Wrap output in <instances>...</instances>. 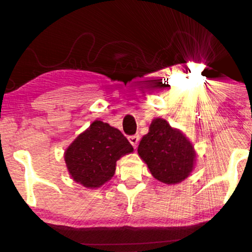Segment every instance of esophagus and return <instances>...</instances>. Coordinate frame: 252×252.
<instances>
[{
    "mask_svg": "<svg viewBox=\"0 0 252 252\" xmlns=\"http://www.w3.org/2000/svg\"><path fill=\"white\" fill-rule=\"evenodd\" d=\"M139 140H140L139 134L130 135V136H129V141H130V143L132 144V147H133V148H136V146H138Z\"/></svg>",
    "mask_w": 252,
    "mask_h": 252,
    "instance_id": "34e87169",
    "label": "esophagus"
}]
</instances>
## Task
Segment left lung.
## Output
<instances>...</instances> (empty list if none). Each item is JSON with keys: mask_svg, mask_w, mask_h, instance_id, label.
<instances>
[{"mask_svg": "<svg viewBox=\"0 0 252 252\" xmlns=\"http://www.w3.org/2000/svg\"><path fill=\"white\" fill-rule=\"evenodd\" d=\"M138 153L152 176L167 185L185 180L195 164L192 143L180 130L160 118L151 122L149 132L140 141Z\"/></svg>", "mask_w": 252, "mask_h": 252, "instance_id": "obj_1", "label": "left lung"}]
</instances>
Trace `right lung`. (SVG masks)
Segmentation results:
<instances>
[{
    "mask_svg": "<svg viewBox=\"0 0 252 252\" xmlns=\"http://www.w3.org/2000/svg\"><path fill=\"white\" fill-rule=\"evenodd\" d=\"M132 151L133 147L120 130L95 120L70 144L64 160L75 182L95 189L114 176L117 161Z\"/></svg>",
    "mask_w": 252,
    "mask_h": 252,
    "instance_id": "add662e5",
    "label": "right lung"
}]
</instances>
